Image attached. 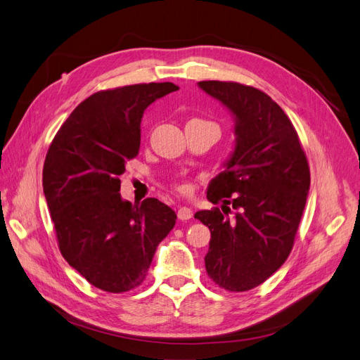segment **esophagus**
<instances>
[{"mask_svg": "<svg viewBox=\"0 0 360 360\" xmlns=\"http://www.w3.org/2000/svg\"><path fill=\"white\" fill-rule=\"evenodd\" d=\"M192 210L189 209V207H180L179 209V212H177V216H179V219L180 221H189L191 217H192Z\"/></svg>", "mask_w": 360, "mask_h": 360, "instance_id": "34e87169", "label": "esophagus"}]
</instances>
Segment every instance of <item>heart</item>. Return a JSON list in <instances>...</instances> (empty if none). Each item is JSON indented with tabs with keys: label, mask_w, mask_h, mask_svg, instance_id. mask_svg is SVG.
<instances>
[{
	"label": "heart",
	"mask_w": 360,
	"mask_h": 360,
	"mask_svg": "<svg viewBox=\"0 0 360 360\" xmlns=\"http://www.w3.org/2000/svg\"><path fill=\"white\" fill-rule=\"evenodd\" d=\"M176 188H177V191L181 192V193H191V186H189V184H188L186 181H179V183L176 184Z\"/></svg>",
	"instance_id": "obj_1"
}]
</instances>
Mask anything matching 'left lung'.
I'll list each match as a JSON object with an SVG mask.
<instances>
[{
    "instance_id": "8db88e82",
    "label": "left lung",
    "mask_w": 360,
    "mask_h": 360,
    "mask_svg": "<svg viewBox=\"0 0 360 360\" xmlns=\"http://www.w3.org/2000/svg\"><path fill=\"white\" fill-rule=\"evenodd\" d=\"M198 85L236 122L234 151L207 188V200L222 202V210L195 213L212 234L205 270L221 288L248 291L291 252L309 192V165L296 129L270 96L238 82ZM228 203L238 210L233 218Z\"/></svg>"
}]
</instances>
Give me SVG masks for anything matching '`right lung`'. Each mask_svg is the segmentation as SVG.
I'll return each instance as SVG.
<instances>
[{"label": "right lung", "mask_w": 360, "mask_h": 360, "mask_svg": "<svg viewBox=\"0 0 360 360\" xmlns=\"http://www.w3.org/2000/svg\"><path fill=\"white\" fill-rule=\"evenodd\" d=\"M179 86L172 82L97 91L60 127L43 165V193L64 259L108 292L143 284L158 245L177 214L156 198L132 204L120 176L136 158L147 106Z\"/></svg>", "instance_id": "1"}]
</instances>
